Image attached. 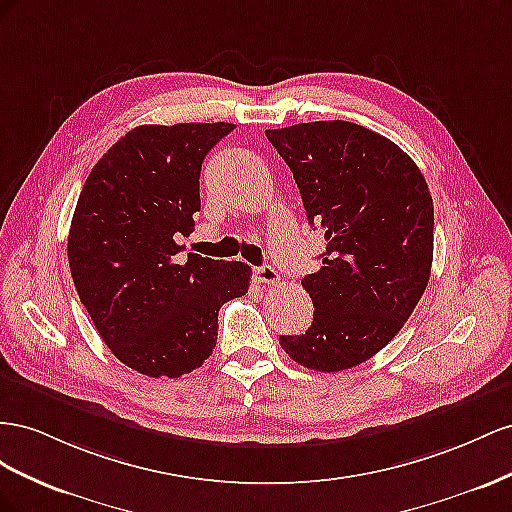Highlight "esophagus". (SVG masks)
I'll return each mask as SVG.
<instances>
[{"label":"esophagus","instance_id":"esophagus-1","mask_svg":"<svg viewBox=\"0 0 512 512\" xmlns=\"http://www.w3.org/2000/svg\"><path fill=\"white\" fill-rule=\"evenodd\" d=\"M253 279L259 285H274L279 283V272H276L272 266H259V268H253Z\"/></svg>","mask_w":512,"mask_h":512}]
</instances>
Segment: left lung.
I'll list each match as a JSON object with an SVG mask.
<instances>
[{
  "label": "left lung",
  "instance_id": "left-lung-1",
  "mask_svg": "<svg viewBox=\"0 0 512 512\" xmlns=\"http://www.w3.org/2000/svg\"><path fill=\"white\" fill-rule=\"evenodd\" d=\"M294 173L306 218L324 231L321 268L306 274L315 313L291 360L337 373L369 360L410 319L433 261V199L414 160L360 124L332 120L266 130Z\"/></svg>",
  "mask_w": 512,
  "mask_h": 512
}]
</instances>
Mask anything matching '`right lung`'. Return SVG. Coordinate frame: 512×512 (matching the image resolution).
Listing matches in <instances>:
<instances>
[{
    "label": "right lung",
    "mask_w": 512,
    "mask_h": 512,
    "mask_svg": "<svg viewBox=\"0 0 512 512\" xmlns=\"http://www.w3.org/2000/svg\"><path fill=\"white\" fill-rule=\"evenodd\" d=\"M233 124H145L111 145L72 214L68 264L111 354L150 377L199 369L216 347L218 311L248 291L251 268L188 253L206 154Z\"/></svg>",
    "instance_id": "right-lung-1"
}]
</instances>
